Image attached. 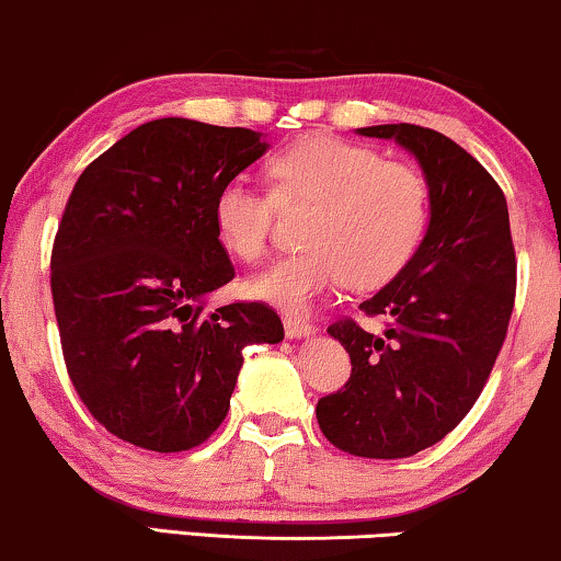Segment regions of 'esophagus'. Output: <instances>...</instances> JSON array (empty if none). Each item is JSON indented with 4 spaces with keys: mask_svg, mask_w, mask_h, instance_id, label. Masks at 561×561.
Here are the masks:
<instances>
[{
    "mask_svg": "<svg viewBox=\"0 0 561 561\" xmlns=\"http://www.w3.org/2000/svg\"><path fill=\"white\" fill-rule=\"evenodd\" d=\"M283 327H286V336L288 340H304V336L313 334V327L306 324L301 319H283Z\"/></svg>",
    "mask_w": 561,
    "mask_h": 561,
    "instance_id": "esophagus-1",
    "label": "esophagus"
}]
</instances>
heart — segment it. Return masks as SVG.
I'll return each instance as SVG.
<instances>
[{"label":"heart","instance_id":"heart-1","mask_svg":"<svg viewBox=\"0 0 561 561\" xmlns=\"http://www.w3.org/2000/svg\"><path fill=\"white\" fill-rule=\"evenodd\" d=\"M273 194L244 175L225 181L214 196V232L242 263L267 250L275 204H311L301 242L244 283L248 294L286 313L309 311L342 286L375 288L409 263L428 217L426 181L413 165L334 135L304 137L267 163Z\"/></svg>","mask_w":561,"mask_h":561}]
</instances>
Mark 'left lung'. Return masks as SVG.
I'll list each match as a JSON object with an SVG mask.
<instances>
[{
    "instance_id": "left-lung-1",
    "label": "left lung",
    "mask_w": 561,
    "mask_h": 561,
    "mask_svg": "<svg viewBox=\"0 0 561 561\" xmlns=\"http://www.w3.org/2000/svg\"><path fill=\"white\" fill-rule=\"evenodd\" d=\"M409 150L428 188L421 244L390 283L359 304L388 329L344 319L327 329L350 352L347 386L317 403L321 432L355 457L401 459L442 442L482 393L516 296L508 204L449 137L419 125L359 127Z\"/></svg>"
}]
</instances>
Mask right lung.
Instances as JSON below:
<instances>
[{
  "label": "right lung",
  "mask_w": 561,
  "mask_h": 561,
  "mask_svg": "<svg viewBox=\"0 0 561 561\" xmlns=\"http://www.w3.org/2000/svg\"><path fill=\"white\" fill-rule=\"evenodd\" d=\"M263 133L196 119L145 122L79 175L50 257L60 344L99 424L152 451L209 439L248 344H278L265 304L206 313L234 278L214 232L219 186L263 158Z\"/></svg>",
  "instance_id": "add662e5"
}]
</instances>
